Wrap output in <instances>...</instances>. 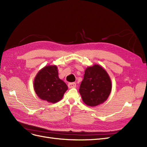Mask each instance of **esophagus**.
I'll return each instance as SVG.
<instances>
[{
  "instance_id": "1",
  "label": "esophagus",
  "mask_w": 147,
  "mask_h": 147,
  "mask_svg": "<svg viewBox=\"0 0 147 147\" xmlns=\"http://www.w3.org/2000/svg\"><path fill=\"white\" fill-rule=\"evenodd\" d=\"M69 88H73L76 87V83H69L68 84Z\"/></svg>"
}]
</instances>
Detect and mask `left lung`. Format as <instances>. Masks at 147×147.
Returning a JSON list of instances; mask_svg holds the SVG:
<instances>
[{"instance_id":"8db88e82","label":"left lung","mask_w":147,"mask_h":147,"mask_svg":"<svg viewBox=\"0 0 147 147\" xmlns=\"http://www.w3.org/2000/svg\"><path fill=\"white\" fill-rule=\"evenodd\" d=\"M112 82L107 71L98 64L88 67L79 89L83 102L96 107L104 103L112 91Z\"/></svg>"}]
</instances>
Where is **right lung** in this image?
<instances>
[{"label": "right lung", "instance_id": "1", "mask_svg": "<svg viewBox=\"0 0 147 147\" xmlns=\"http://www.w3.org/2000/svg\"><path fill=\"white\" fill-rule=\"evenodd\" d=\"M34 89L40 99L54 104L62 99L68 87L59 78L57 66L48 65L37 74L34 78Z\"/></svg>", "mask_w": 147, "mask_h": 147}]
</instances>
